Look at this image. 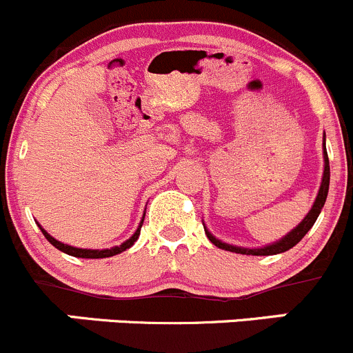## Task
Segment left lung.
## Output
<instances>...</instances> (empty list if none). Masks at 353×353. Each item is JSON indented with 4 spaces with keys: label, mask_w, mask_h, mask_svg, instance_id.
<instances>
[{
    "label": "left lung",
    "mask_w": 353,
    "mask_h": 353,
    "mask_svg": "<svg viewBox=\"0 0 353 353\" xmlns=\"http://www.w3.org/2000/svg\"><path fill=\"white\" fill-rule=\"evenodd\" d=\"M323 156H324V172H323V180H321V187L319 192H317V197L314 201L312 208L310 211L307 212L305 218L292 230L288 235H285L283 239L278 240V242L271 243V245L261 247V249H245V247H236V245H230V243L221 242L216 236H212L211 233L208 232V228L204 226V232L208 235V239L214 243L216 247L223 250H228V252H236V254H247V256H273V254H281L290 250L292 247H295L300 240L305 236V233L312 228V225L316 223L317 216H319L321 209H323L324 202H326L327 197V190H330V159H327V152H326V144H323Z\"/></svg>",
    "instance_id": "left-lung-1"
}]
</instances>
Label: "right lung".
Returning a JSON list of instances; mask_svg holds the SVG:
<instances>
[{
	"instance_id": "obj_1",
	"label": "right lung",
	"mask_w": 353,
	"mask_h": 353,
	"mask_svg": "<svg viewBox=\"0 0 353 353\" xmlns=\"http://www.w3.org/2000/svg\"><path fill=\"white\" fill-rule=\"evenodd\" d=\"M145 216V214H144ZM144 216H142V221L141 225H139V228L135 230L134 235L130 236L128 240H125L121 245H117V247H111V249H103V250H92V249H79V247H72V245H66V243H61L58 242L57 239H53V236L50 235V233L46 232V230L43 228V226L39 225L41 232H43V235L46 236L48 242L51 243V245L57 247L58 250H61V252L68 254V256H73V257H83V259H103V257H111V256H117V254L123 252V250L130 249L132 245H134L135 240L139 239V235H141V228H142V223H144Z\"/></svg>"
}]
</instances>
